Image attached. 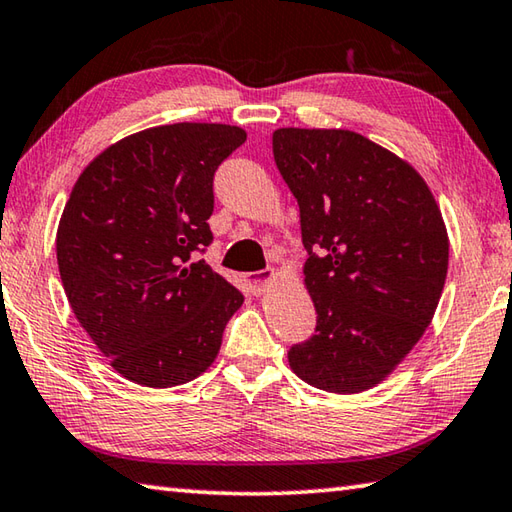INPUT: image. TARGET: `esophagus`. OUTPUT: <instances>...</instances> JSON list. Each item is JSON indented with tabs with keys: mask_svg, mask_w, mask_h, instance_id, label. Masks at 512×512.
Masks as SVG:
<instances>
[{
	"mask_svg": "<svg viewBox=\"0 0 512 512\" xmlns=\"http://www.w3.org/2000/svg\"><path fill=\"white\" fill-rule=\"evenodd\" d=\"M274 276H276L274 270H263V272L247 274L249 292H251V294H263L267 288H270V283L274 281Z\"/></svg>",
	"mask_w": 512,
	"mask_h": 512,
	"instance_id": "1",
	"label": "esophagus"
}]
</instances>
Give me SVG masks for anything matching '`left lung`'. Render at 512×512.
I'll list each match as a JSON object with an SVG mask.
<instances>
[{"label":"left lung","instance_id":"obj_1","mask_svg":"<svg viewBox=\"0 0 512 512\" xmlns=\"http://www.w3.org/2000/svg\"><path fill=\"white\" fill-rule=\"evenodd\" d=\"M274 161L299 202L315 335L288 351L303 382L375 387L423 337L450 242L441 209L407 161L351 130L281 128Z\"/></svg>","mask_w":512,"mask_h":512}]
</instances>
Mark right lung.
I'll use <instances>...</instances> for the list:
<instances>
[{"label":"right lung","mask_w":512,"mask_h":512,"mask_svg":"<svg viewBox=\"0 0 512 512\" xmlns=\"http://www.w3.org/2000/svg\"><path fill=\"white\" fill-rule=\"evenodd\" d=\"M247 132L173 123L103 150L74 184L56 236L62 288L114 371L168 389L213 364L245 297L197 254L213 242V175Z\"/></svg>","instance_id":"1"}]
</instances>
